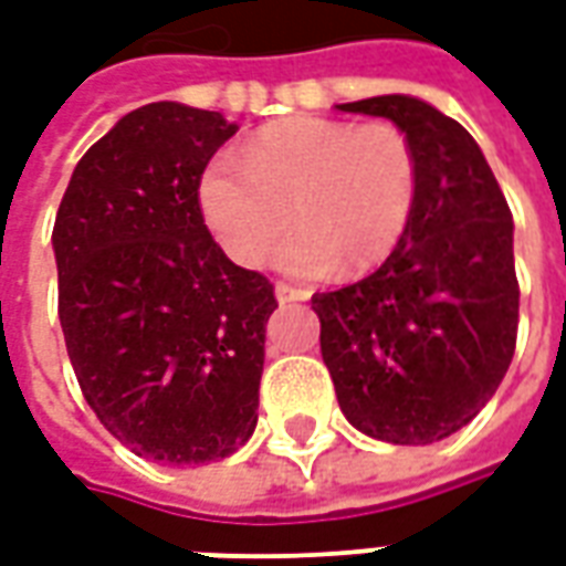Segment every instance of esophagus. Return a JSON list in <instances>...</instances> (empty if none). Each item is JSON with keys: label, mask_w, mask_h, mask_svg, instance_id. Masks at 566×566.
I'll return each instance as SVG.
<instances>
[{"label": "esophagus", "mask_w": 566, "mask_h": 566, "mask_svg": "<svg viewBox=\"0 0 566 566\" xmlns=\"http://www.w3.org/2000/svg\"><path fill=\"white\" fill-rule=\"evenodd\" d=\"M274 295H277L280 304H292V301L307 298V292H304V289L289 286V283H277V286H274Z\"/></svg>", "instance_id": "esophagus-1"}]
</instances>
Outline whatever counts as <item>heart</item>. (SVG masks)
I'll use <instances>...</instances> for the list:
<instances>
[{"label":"heart","instance_id":"b5f03b06","mask_svg":"<svg viewBox=\"0 0 566 566\" xmlns=\"http://www.w3.org/2000/svg\"><path fill=\"white\" fill-rule=\"evenodd\" d=\"M419 198L413 144L389 123L289 117L255 132L241 156H213L198 205L213 238L241 265H259L286 229L277 265L319 277L344 262L382 265L407 234Z\"/></svg>","mask_w":566,"mask_h":566}]
</instances>
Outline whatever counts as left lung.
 I'll use <instances>...</instances> for the list:
<instances>
[{
  "mask_svg": "<svg viewBox=\"0 0 566 566\" xmlns=\"http://www.w3.org/2000/svg\"><path fill=\"white\" fill-rule=\"evenodd\" d=\"M337 111L386 117L407 135L419 198L370 277L313 295L323 361L353 428L428 447L480 413L513 361V213L480 144L434 105L389 93Z\"/></svg>",
  "mask_w": 566,
  "mask_h": 566,
  "instance_id": "left-lung-1",
  "label": "left lung"
}]
</instances>
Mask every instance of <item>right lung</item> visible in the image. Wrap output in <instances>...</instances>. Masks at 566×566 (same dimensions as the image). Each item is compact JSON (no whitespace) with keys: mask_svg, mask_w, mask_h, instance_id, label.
<instances>
[{"mask_svg":"<svg viewBox=\"0 0 566 566\" xmlns=\"http://www.w3.org/2000/svg\"><path fill=\"white\" fill-rule=\"evenodd\" d=\"M234 132L180 102L132 111L74 165L53 226L86 403L123 447L171 468L229 458L259 422L274 286L222 253L198 208Z\"/></svg>","mask_w":566,"mask_h":566,"instance_id":"1","label":"right lung"}]
</instances>
